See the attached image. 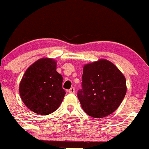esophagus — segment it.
Segmentation results:
<instances>
[{
	"mask_svg": "<svg viewBox=\"0 0 149 149\" xmlns=\"http://www.w3.org/2000/svg\"><path fill=\"white\" fill-rule=\"evenodd\" d=\"M75 91H76V90H75L74 87H71V88H70V90H68V92H69L70 93H74Z\"/></svg>",
	"mask_w": 149,
	"mask_h": 149,
	"instance_id": "esophagus-1",
	"label": "esophagus"
}]
</instances>
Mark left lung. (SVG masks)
<instances>
[{"instance_id": "1", "label": "left lung", "mask_w": 149, "mask_h": 149, "mask_svg": "<svg viewBox=\"0 0 149 149\" xmlns=\"http://www.w3.org/2000/svg\"><path fill=\"white\" fill-rule=\"evenodd\" d=\"M82 89L77 95L83 110L101 118L115 112L126 93V78L107 59L87 64L83 68Z\"/></svg>"}]
</instances>
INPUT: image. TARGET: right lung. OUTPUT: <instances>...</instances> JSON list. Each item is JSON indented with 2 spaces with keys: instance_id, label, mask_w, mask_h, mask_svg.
<instances>
[{
  "instance_id": "right-lung-1",
  "label": "right lung",
  "mask_w": 149,
  "mask_h": 149,
  "mask_svg": "<svg viewBox=\"0 0 149 149\" xmlns=\"http://www.w3.org/2000/svg\"><path fill=\"white\" fill-rule=\"evenodd\" d=\"M63 78L56 71V62L42 58L25 72L19 86L20 98L30 110L46 115L59 108L65 95Z\"/></svg>"
}]
</instances>
